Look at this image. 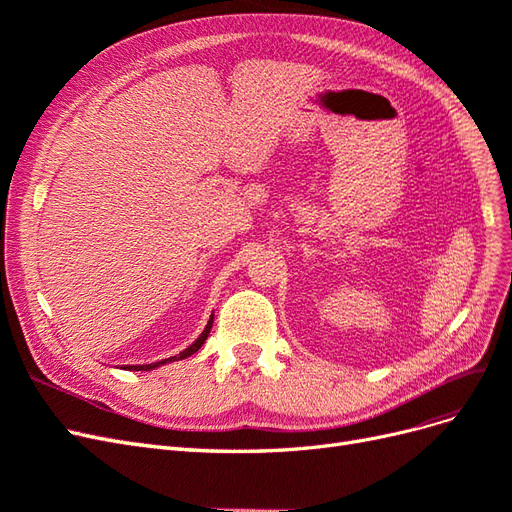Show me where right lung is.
I'll list each match as a JSON object with an SVG mask.
<instances>
[{
    "mask_svg": "<svg viewBox=\"0 0 512 512\" xmlns=\"http://www.w3.org/2000/svg\"><path fill=\"white\" fill-rule=\"evenodd\" d=\"M211 324H213V316L209 318V324L205 327V331L200 333V337L196 339V342H194L190 348H185L183 352H179L177 356H170V359H164V361H158V363H149V365H132V367H126V369H132V371H149V369H156V367H160V365H164V363H170V361L188 359V356H192L194 352H198V350H200V346L205 344V339L209 337V331H211Z\"/></svg>",
    "mask_w": 512,
    "mask_h": 512,
    "instance_id": "add662e5",
    "label": "right lung"
}]
</instances>
